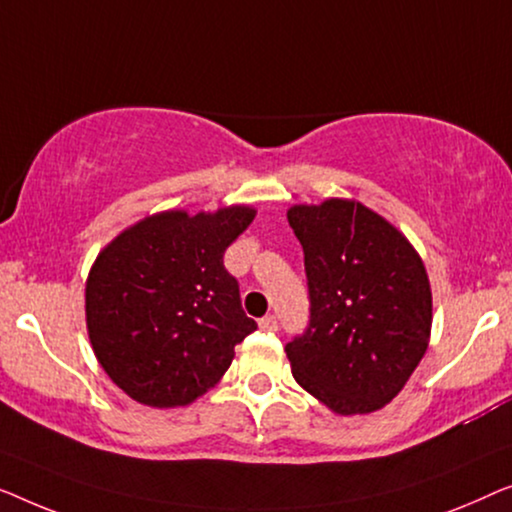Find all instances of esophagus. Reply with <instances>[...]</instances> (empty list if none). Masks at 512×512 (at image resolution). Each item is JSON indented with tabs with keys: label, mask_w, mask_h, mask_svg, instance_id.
<instances>
[{
	"label": "esophagus",
	"mask_w": 512,
	"mask_h": 512,
	"mask_svg": "<svg viewBox=\"0 0 512 512\" xmlns=\"http://www.w3.org/2000/svg\"><path fill=\"white\" fill-rule=\"evenodd\" d=\"M259 327L266 329V331H276L278 329V318H276V315H264V318L259 320Z\"/></svg>",
	"instance_id": "obj_1"
}]
</instances>
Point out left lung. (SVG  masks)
Wrapping results in <instances>:
<instances>
[{"label": "left lung", "instance_id": "obj_1", "mask_svg": "<svg viewBox=\"0 0 512 512\" xmlns=\"http://www.w3.org/2000/svg\"><path fill=\"white\" fill-rule=\"evenodd\" d=\"M311 320L285 345L292 376L338 415L390 403L429 345L431 287L397 227L350 199L292 206Z\"/></svg>", "mask_w": 512, "mask_h": 512}]
</instances>
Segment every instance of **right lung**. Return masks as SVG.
<instances>
[{
  "label": "right lung",
  "instance_id": "1",
  "mask_svg": "<svg viewBox=\"0 0 512 512\" xmlns=\"http://www.w3.org/2000/svg\"><path fill=\"white\" fill-rule=\"evenodd\" d=\"M253 218L250 206L155 213L97 255L85 283L88 336L134 401L187 406L225 376L236 345L257 329L222 262Z\"/></svg>",
  "mask_w": 512,
  "mask_h": 512
}]
</instances>
